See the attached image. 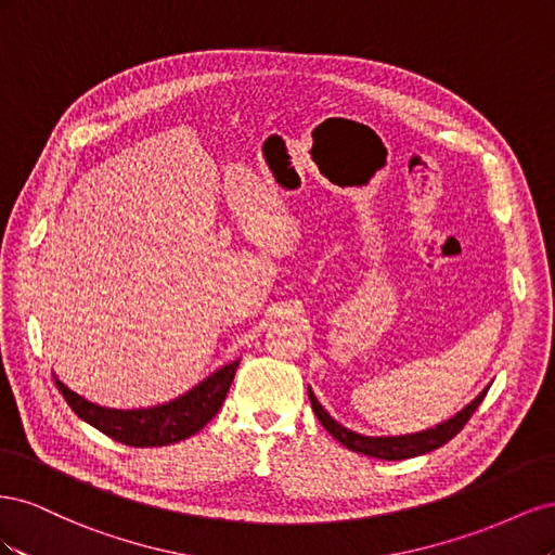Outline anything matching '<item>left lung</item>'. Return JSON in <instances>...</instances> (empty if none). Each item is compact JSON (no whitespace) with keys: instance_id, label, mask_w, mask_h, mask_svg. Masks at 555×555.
I'll list each match as a JSON object with an SVG mask.
<instances>
[{"instance_id":"1","label":"left lung","mask_w":555,"mask_h":555,"mask_svg":"<svg viewBox=\"0 0 555 555\" xmlns=\"http://www.w3.org/2000/svg\"><path fill=\"white\" fill-rule=\"evenodd\" d=\"M489 386H486V389L473 402H469V405H465L461 412H456L451 418H447V422L438 424L435 428L408 433V435H361V433L345 428L343 424L335 422V418L322 408V402L317 400V396L312 393L310 386H308V396H310L312 412L317 414L319 422H322V426L343 447L357 451V453H363V456H371V459L402 461V459L422 456V453H428L433 449H440L451 438H456V435L463 430V426L469 422V416H473L475 410L481 405V400H483L486 391H489Z\"/></svg>"}]
</instances>
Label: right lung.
<instances>
[{
  "label": "right lung",
  "mask_w": 555,
  "mask_h": 555,
  "mask_svg": "<svg viewBox=\"0 0 555 555\" xmlns=\"http://www.w3.org/2000/svg\"><path fill=\"white\" fill-rule=\"evenodd\" d=\"M238 363L241 361L236 359L222 365L220 371H215L204 382H198L194 389L169 402L139 410H115L96 405V402L72 391L57 377L55 384L64 400L69 402V408L82 422L102 430L115 442L129 447H166L184 438H192L194 433H198L220 412Z\"/></svg>",
  "instance_id": "1"
}]
</instances>
